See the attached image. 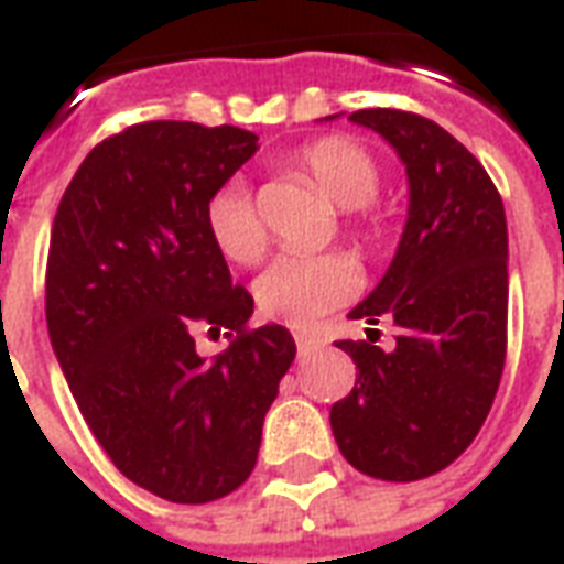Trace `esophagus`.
<instances>
[{
    "label": "esophagus",
    "instance_id": "1",
    "mask_svg": "<svg viewBox=\"0 0 564 564\" xmlns=\"http://www.w3.org/2000/svg\"><path fill=\"white\" fill-rule=\"evenodd\" d=\"M295 346H299V352H302V356H307V352H314L316 346H319V340H316V337L302 335V332H299V335H295Z\"/></svg>",
    "mask_w": 564,
    "mask_h": 564
}]
</instances>
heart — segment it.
<instances>
[{"mask_svg": "<svg viewBox=\"0 0 564 564\" xmlns=\"http://www.w3.org/2000/svg\"><path fill=\"white\" fill-rule=\"evenodd\" d=\"M299 166L311 176L332 206L340 212L367 206L379 191L373 158L344 137L316 140L299 154ZM206 229L218 250L232 262L260 260L265 229L241 182L220 185L206 203ZM361 286L356 262L346 253H283L271 260L253 281V299L271 319L311 325L319 316L349 302Z\"/></svg>", "mask_w": 564, "mask_h": 564, "instance_id": "obj_1", "label": "heart"}]
</instances>
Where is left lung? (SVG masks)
<instances>
[{
    "label": "left lung",
    "instance_id": "8db88e82",
    "mask_svg": "<svg viewBox=\"0 0 564 564\" xmlns=\"http://www.w3.org/2000/svg\"><path fill=\"white\" fill-rule=\"evenodd\" d=\"M337 119V116H328ZM406 166L410 208L394 260L349 319H394L398 344L340 340L356 388L332 406L337 448L379 481L442 473L481 431L505 367L508 227L469 149L424 116L356 110Z\"/></svg>",
    "mask_w": 564,
    "mask_h": 564
}]
</instances>
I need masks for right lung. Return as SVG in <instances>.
<instances>
[{
  "label": "right lung",
  "instance_id": "add662e5",
  "mask_svg": "<svg viewBox=\"0 0 564 564\" xmlns=\"http://www.w3.org/2000/svg\"><path fill=\"white\" fill-rule=\"evenodd\" d=\"M257 149L232 124H131L86 154L53 220V352L116 469L166 502L248 481L295 358L283 325L250 332L253 299L206 229L208 197ZM197 330L232 336L230 349L208 362Z\"/></svg>",
  "mask_w": 564,
  "mask_h": 564
}]
</instances>
